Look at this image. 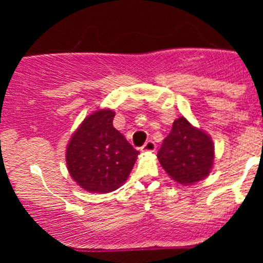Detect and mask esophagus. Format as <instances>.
Here are the masks:
<instances>
[{
	"mask_svg": "<svg viewBox=\"0 0 263 263\" xmlns=\"http://www.w3.org/2000/svg\"><path fill=\"white\" fill-rule=\"evenodd\" d=\"M141 149L142 152H153L156 149V143L153 141H147Z\"/></svg>",
	"mask_w": 263,
	"mask_h": 263,
	"instance_id": "esophagus-1",
	"label": "esophagus"
}]
</instances>
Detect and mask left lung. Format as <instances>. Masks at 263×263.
Returning <instances> with one entry per match:
<instances>
[{"label":"left lung","mask_w":263,"mask_h":263,"mask_svg":"<svg viewBox=\"0 0 263 263\" xmlns=\"http://www.w3.org/2000/svg\"><path fill=\"white\" fill-rule=\"evenodd\" d=\"M157 157L172 179L189 185L210 173L215 156L210 136L182 116L173 122Z\"/></svg>","instance_id":"obj_1"}]
</instances>
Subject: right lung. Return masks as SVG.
Instances as JSON below:
<instances>
[{"mask_svg":"<svg viewBox=\"0 0 263 263\" xmlns=\"http://www.w3.org/2000/svg\"><path fill=\"white\" fill-rule=\"evenodd\" d=\"M115 112L102 108L84 119L66 147V167L78 185L110 193L127 180L138 151L114 127Z\"/></svg>","mask_w":263,"mask_h":263,"instance_id":"right-lung-1","label":"right lung"}]
</instances>
